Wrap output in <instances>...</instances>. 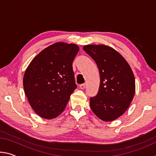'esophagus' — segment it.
<instances>
[{
    "label": "esophagus",
    "mask_w": 156,
    "mask_h": 156,
    "mask_svg": "<svg viewBox=\"0 0 156 156\" xmlns=\"http://www.w3.org/2000/svg\"><path fill=\"white\" fill-rule=\"evenodd\" d=\"M79 87H80V89H84V88H85V84H82Z\"/></svg>",
    "instance_id": "esophagus-1"
}]
</instances>
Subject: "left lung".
Instances as JSON below:
<instances>
[{
  "mask_svg": "<svg viewBox=\"0 0 156 156\" xmlns=\"http://www.w3.org/2000/svg\"><path fill=\"white\" fill-rule=\"evenodd\" d=\"M83 49L95 60L100 76L98 92L90 98L92 112L105 122L115 120L126 112L135 95L133 71L122 55L109 46L88 44Z\"/></svg>",
  "mask_w": 156,
  "mask_h": 156,
  "instance_id": "left-lung-1",
  "label": "left lung"
}]
</instances>
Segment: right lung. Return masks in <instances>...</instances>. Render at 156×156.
I'll use <instances>...</instances> for the list:
<instances>
[{
  "mask_svg": "<svg viewBox=\"0 0 156 156\" xmlns=\"http://www.w3.org/2000/svg\"><path fill=\"white\" fill-rule=\"evenodd\" d=\"M78 51L77 44L58 42L41 51L26 69L25 94L40 117L53 119L65 110L77 87L72 63Z\"/></svg>",
  "mask_w": 156,
  "mask_h": 156,
  "instance_id": "1",
  "label": "right lung"
}]
</instances>
